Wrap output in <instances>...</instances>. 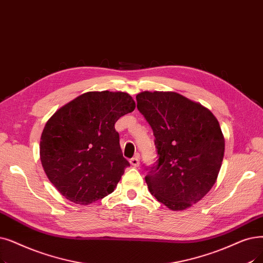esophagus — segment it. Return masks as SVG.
<instances>
[{"label": "esophagus", "mask_w": 263, "mask_h": 263, "mask_svg": "<svg viewBox=\"0 0 263 263\" xmlns=\"http://www.w3.org/2000/svg\"><path fill=\"white\" fill-rule=\"evenodd\" d=\"M130 163L133 165V166H139L140 165V158L136 156V157H133L132 159H130Z\"/></svg>", "instance_id": "1"}]
</instances>
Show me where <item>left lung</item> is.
I'll list each match as a JSON object with an SVG mask.
<instances>
[{
    "instance_id": "1",
    "label": "left lung",
    "mask_w": 263,
    "mask_h": 263,
    "mask_svg": "<svg viewBox=\"0 0 263 263\" xmlns=\"http://www.w3.org/2000/svg\"><path fill=\"white\" fill-rule=\"evenodd\" d=\"M138 108L155 135L158 164L145 177L152 195L172 211L205 197L218 177L224 138L213 112L173 91H143Z\"/></svg>"
}]
</instances>
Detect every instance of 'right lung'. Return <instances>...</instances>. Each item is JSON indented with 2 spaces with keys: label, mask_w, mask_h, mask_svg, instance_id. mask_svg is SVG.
I'll return each instance as SVG.
<instances>
[{
  "label": "right lung",
  "mask_w": 263,
  "mask_h": 263,
  "mask_svg": "<svg viewBox=\"0 0 263 263\" xmlns=\"http://www.w3.org/2000/svg\"><path fill=\"white\" fill-rule=\"evenodd\" d=\"M125 92L90 91L60 107L45 124L40 157L51 184L73 203L108 196L130 163L122 156L116 121L133 111Z\"/></svg>",
  "instance_id": "1"
}]
</instances>
